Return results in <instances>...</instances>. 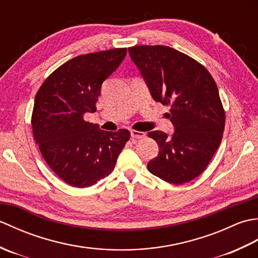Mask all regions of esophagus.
<instances>
[{"label": "esophagus", "mask_w": 258, "mask_h": 258, "mask_svg": "<svg viewBox=\"0 0 258 258\" xmlns=\"http://www.w3.org/2000/svg\"><path fill=\"white\" fill-rule=\"evenodd\" d=\"M131 136H132L133 139H143V138H145V133L140 132V131L132 130L131 131Z\"/></svg>", "instance_id": "34e87169"}]
</instances>
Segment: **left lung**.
<instances>
[{
  "label": "left lung",
  "instance_id": "obj_1",
  "mask_svg": "<svg viewBox=\"0 0 258 258\" xmlns=\"http://www.w3.org/2000/svg\"><path fill=\"white\" fill-rule=\"evenodd\" d=\"M128 54L153 100L171 106L174 133H149L158 155L147 168L167 183H187L204 172L223 138L225 113L215 81L203 65L172 47L134 46Z\"/></svg>",
  "mask_w": 258,
  "mask_h": 258
}]
</instances>
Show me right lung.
<instances>
[{
	"label": "right lung",
	"mask_w": 258,
	"mask_h": 258,
	"mask_svg": "<svg viewBox=\"0 0 258 258\" xmlns=\"http://www.w3.org/2000/svg\"><path fill=\"white\" fill-rule=\"evenodd\" d=\"M126 56V48L76 56L48 76L36 93L33 135L52 171L74 187H90L112 173L130 139L127 130L106 132L85 122L96 111L102 84Z\"/></svg>",
	"instance_id": "right-lung-1"
}]
</instances>
